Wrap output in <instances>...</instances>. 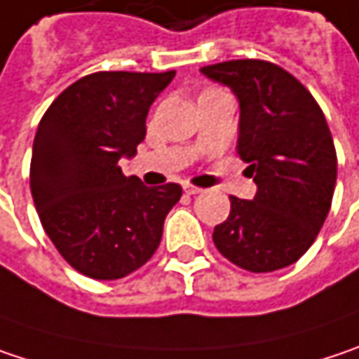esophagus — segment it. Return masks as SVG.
Returning <instances> with one entry per match:
<instances>
[{
  "instance_id": "1",
  "label": "esophagus",
  "mask_w": 359,
  "mask_h": 359,
  "mask_svg": "<svg viewBox=\"0 0 359 359\" xmlns=\"http://www.w3.org/2000/svg\"><path fill=\"white\" fill-rule=\"evenodd\" d=\"M184 192L190 194V196H194V194L202 192V188H198V186H192V184H184Z\"/></svg>"
}]
</instances>
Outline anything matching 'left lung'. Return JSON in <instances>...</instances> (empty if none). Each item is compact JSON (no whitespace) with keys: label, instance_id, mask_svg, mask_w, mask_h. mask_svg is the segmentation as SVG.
<instances>
[{"label":"left lung","instance_id":"left-lung-1","mask_svg":"<svg viewBox=\"0 0 359 359\" xmlns=\"http://www.w3.org/2000/svg\"><path fill=\"white\" fill-rule=\"evenodd\" d=\"M239 100L237 153L257 194L231 196V215L212 241L235 266L264 273L298 262L329 215L337 155L325 114L294 75L282 67L239 59L200 69Z\"/></svg>","mask_w":359,"mask_h":359}]
</instances>
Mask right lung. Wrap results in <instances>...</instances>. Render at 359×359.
Instances as JSON below:
<instances>
[{
  "mask_svg": "<svg viewBox=\"0 0 359 359\" xmlns=\"http://www.w3.org/2000/svg\"><path fill=\"white\" fill-rule=\"evenodd\" d=\"M165 73H91L48 106L34 137L30 190L40 222L63 259L93 280H118L144 266L161 243L177 184L144 186L118 161L137 155Z\"/></svg>",
  "mask_w": 359,
  "mask_h": 359,
  "instance_id": "add662e5",
  "label": "right lung"
}]
</instances>
